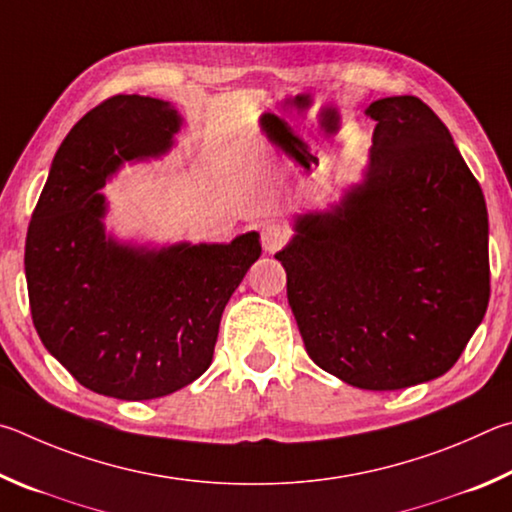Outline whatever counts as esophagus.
Segmentation results:
<instances>
[{
  "label": "esophagus",
  "mask_w": 512,
  "mask_h": 512,
  "mask_svg": "<svg viewBox=\"0 0 512 512\" xmlns=\"http://www.w3.org/2000/svg\"><path fill=\"white\" fill-rule=\"evenodd\" d=\"M261 242L265 251L274 254V251H279L288 242V229L281 222H267L261 229Z\"/></svg>",
  "instance_id": "esophagus-1"
}]
</instances>
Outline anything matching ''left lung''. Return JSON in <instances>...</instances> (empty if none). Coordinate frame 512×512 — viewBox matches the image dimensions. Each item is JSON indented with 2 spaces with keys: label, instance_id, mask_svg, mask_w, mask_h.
<instances>
[{
  "label": "left lung",
  "instance_id": "left-lung-1",
  "mask_svg": "<svg viewBox=\"0 0 512 512\" xmlns=\"http://www.w3.org/2000/svg\"><path fill=\"white\" fill-rule=\"evenodd\" d=\"M371 161L276 254L310 360L396 391L452 369L490 301L488 211L450 130L416 96L369 105Z\"/></svg>",
  "mask_w": 512,
  "mask_h": 512
}]
</instances>
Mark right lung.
Segmentation results:
<instances>
[{
  "label": "right lung",
  "instance_id": "right-lung-1",
  "mask_svg": "<svg viewBox=\"0 0 512 512\" xmlns=\"http://www.w3.org/2000/svg\"><path fill=\"white\" fill-rule=\"evenodd\" d=\"M177 130V110L159 98L98 103L60 143L26 231V288L44 348L110 398L152 400L200 378L222 310L261 256L256 231L159 251L105 236L98 188L123 161L164 155Z\"/></svg>",
  "mask_w": 512,
  "mask_h": 512
}]
</instances>
